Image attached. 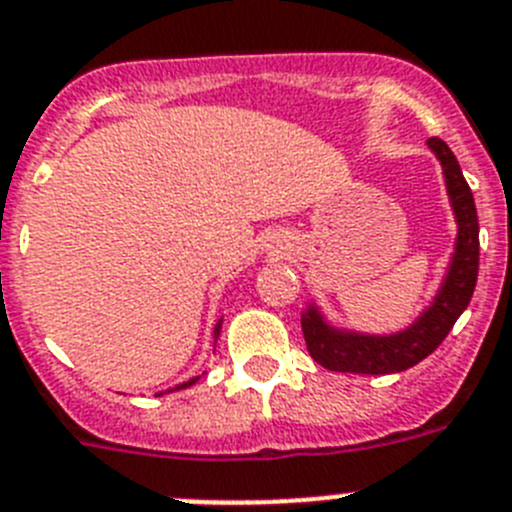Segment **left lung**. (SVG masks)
<instances>
[{
	"instance_id": "obj_1",
	"label": "left lung",
	"mask_w": 512,
	"mask_h": 512,
	"mask_svg": "<svg viewBox=\"0 0 512 512\" xmlns=\"http://www.w3.org/2000/svg\"><path fill=\"white\" fill-rule=\"evenodd\" d=\"M428 147L441 160L446 191H449L459 224L457 250L451 257L449 275L441 285L439 296L434 298L428 311H423L421 319L405 331L390 336L339 331L326 324L316 308H308L301 319L308 354L326 370L357 372V375H390V372L408 370L444 342L451 326L457 324L462 311L472 301L477 270H480V224H477L474 196L449 145L439 137H431Z\"/></svg>"
}]
</instances>
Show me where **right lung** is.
<instances>
[{"label":"right lung","mask_w":512,"mask_h":512,"mask_svg":"<svg viewBox=\"0 0 512 512\" xmlns=\"http://www.w3.org/2000/svg\"><path fill=\"white\" fill-rule=\"evenodd\" d=\"M219 329H222V321H219V324H216V329H214V334H216V336H219ZM196 380H199V377H193V380L183 382V385H178V390H181V388H188V385H193V382H196ZM158 395H160V393H158Z\"/></svg>","instance_id":"add662e5"}]
</instances>
